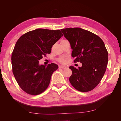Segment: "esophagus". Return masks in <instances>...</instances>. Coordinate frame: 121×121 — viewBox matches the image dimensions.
<instances>
[{"mask_svg":"<svg viewBox=\"0 0 121 121\" xmlns=\"http://www.w3.org/2000/svg\"><path fill=\"white\" fill-rule=\"evenodd\" d=\"M60 68H61V69H65L67 68V67L64 66V65H60Z\"/></svg>","mask_w":121,"mask_h":121,"instance_id":"1","label":"esophagus"}]
</instances>
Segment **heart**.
<instances>
[{"label":"heart","mask_w":121,"mask_h":121,"mask_svg":"<svg viewBox=\"0 0 121 121\" xmlns=\"http://www.w3.org/2000/svg\"><path fill=\"white\" fill-rule=\"evenodd\" d=\"M60 61V62H61V63H65V60L64 59H61Z\"/></svg>","instance_id":"heart-1"}]
</instances>
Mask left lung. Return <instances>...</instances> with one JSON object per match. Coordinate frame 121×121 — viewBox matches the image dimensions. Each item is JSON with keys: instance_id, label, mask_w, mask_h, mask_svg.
<instances>
[{"instance_id": "left-lung-1", "label": "left lung", "mask_w": 121, "mask_h": 121, "mask_svg": "<svg viewBox=\"0 0 121 121\" xmlns=\"http://www.w3.org/2000/svg\"><path fill=\"white\" fill-rule=\"evenodd\" d=\"M60 31L70 43L74 62L82 65L78 69L72 65L69 67L72 71L69 82L79 91L92 90L99 83L107 69L108 52L104 42L96 35L80 28Z\"/></svg>"}]
</instances>
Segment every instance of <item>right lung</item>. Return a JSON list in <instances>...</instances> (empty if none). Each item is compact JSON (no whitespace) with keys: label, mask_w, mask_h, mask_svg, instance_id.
<instances>
[{"label":"right lung","mask_w":121,"mask_h":121,"mask_svg":"<svg viewBox=\"0 0 121 121\" xmlns=\"http://www.w3.org/2000/svg\"><path fill=\"white\" fill-rule=\"evenodd\" d=\"M60 30L37 29L28 32L17 41L12 56L13 72L22 89L31 95L42 93L48 87L56 64L39 65L62 36Z\"/></svg>","instance_id":"obj_1"}]
</instances>
